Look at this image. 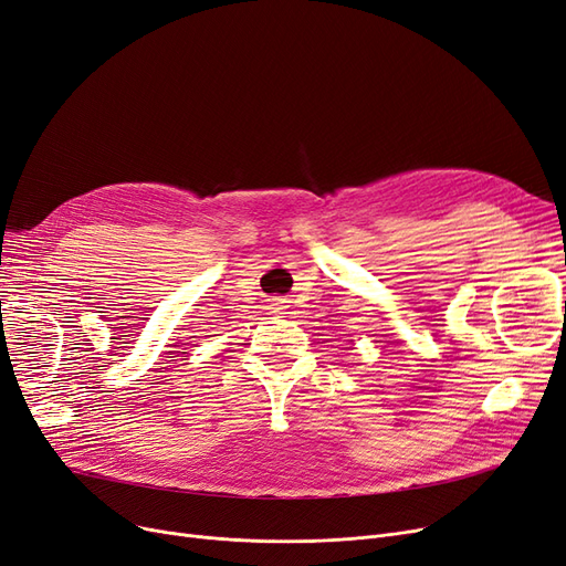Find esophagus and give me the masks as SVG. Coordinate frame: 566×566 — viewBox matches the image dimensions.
Masks as SVG:
<instances>
[{"label": "esophagus", "instance_id": "esophagus-1", "mask_svg": "<svg viewBox=\"0 0 566 566\" xmlns=\"http://www.w3.org/2000/svg\"><path fill=\"white\" fill-rule=\"evenodd\" d=\"M277 310H280V307H277Z\"/></svg>", "mask_w": 566, "mask_h": 566}]
</instances>
